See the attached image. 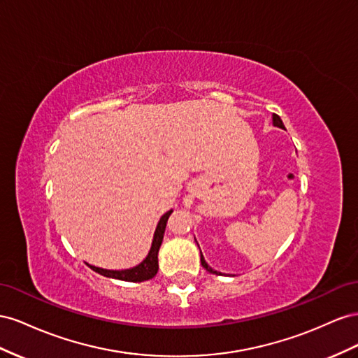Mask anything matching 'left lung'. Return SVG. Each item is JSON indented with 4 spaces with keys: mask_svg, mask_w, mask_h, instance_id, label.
<instances>
[{
    "mask_svg": "<svg viewBox=\"0 0 358 358\" xmlns=\"http://www.w3.org/2000/svg\"><path fill=\"white\" fill-rule=\"evenodd\" d=\"M273 122H274V126H278V127H280V129H285V126H283V122H282V120H280V117L279 115H273ZM201 264H202V267L206 268L207 271H210V273H216V274H220V273H217L216 270H213L211 267H208V264L206 262V259H203V257H202V253H201Z\"/></svg>",
    "mask_w": 358,
    "mask_h": 358,
    "instance_id": "1",
    "label": "left lung"
}]
</instances>
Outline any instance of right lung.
Instances as JSON below:
<instances>
[{
  "label": "right lung",
  "instance_id": "add662e5",
  "mask_svg": "<svg viewBox=\"0 0 358 358\" xmlns=\"http://www.w3.org/2000/svg\"><path fill=\"white\" fill-rule=\"evenodd\" d=\"M171 213H172V210L165 213L162 216V219L157 224V228H156V232H155V238H152V244H151L148 257L144 261H142L139 265H136V267L130 268V270H121V271L103 270V268L94 267V265H88V267L93 271L101 274V275H106V278L120 279V280H126V282H145V280L152 279L157 274V270H159L157 253H159V249H160L163 234H165V228H166V223H168Z\"/></svg>",
  "mask_w": 358,
  "mask_h": 358
}]
</instances>
